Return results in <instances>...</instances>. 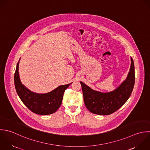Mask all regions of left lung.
Returning a JSON list of instances; mask_svg holds the SVG:
<instances>
[{"label": "left lung", "instance_id": "left-lung-1", "mask_svg": "<svg viewBox=\"0 0 150 150\" xmlns=\"http://www.w3.org/2000/svg\"><path fill=\"white\" fill-rule=\"evenodd\" d=\"M85 105L92 113L109 115L119 109L130 98L135 83V72L133 59L126 79L115 91L109 93L95 91L84 83L80 82Z\"/></svg>", "mask_w": 150, "mask_h": 150}]
</instances>
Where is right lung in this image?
<instances>
[{
	"label": "right lung",
	"instance_id": "add662e5",
	"mask_svg": "<svg viewBox=\"0 0 150 150\" xmlns=\"http://www.w3.org/2000/svg\"><path fill=\"white\" fill-rule=\"evenodd\" d=\"M14 81L17 93L23 103L31 112L40 115H48L55 113L61 106L65 89L71 84V83L59 86L45 94L32 92L20 82L18 75V62L16 66Z\"/></svg>",
	"mask_w": 150,
	"mask_h": 150
}]
</instances>
